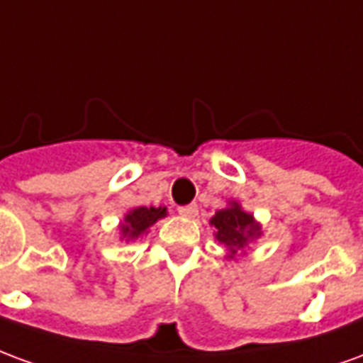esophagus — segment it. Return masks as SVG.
Segmentation results:
<instances>
[{
	"instance_id": "esophagus-1",
	"label": "esophagus",
	"mask_w": 363,
	"mask_h": 363,
	"mask_svg": "<svg viewBox=\"0 0 363 363\" xmlns=\"http://www.w3.org/2000/svg\"><path fill=\"white\" fill-rule=\"evenodd\" d=\"M179 213L182 218H194L198 213V206L196 204H189V206H181L179 208Z\"/></svg>"
}]
</instances>
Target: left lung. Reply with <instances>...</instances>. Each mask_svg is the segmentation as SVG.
Segmentation results:
<instances>
[{"instance_id":"1","label":"left lung","mask_w":363,"mask_h":363,"mask_svg":"<svg viewBox=\"0 0 363 363\" xmlns=\"http://www.w3.org/2000/svg\"><path fill=\"white\" fill-rule=\"evenodd\" d=\"M210 223L213 225V237L225 245L231 255L245 249L249 239L260 235L259 223H255L251 213L243 212L237 202H231L229 208L216 212Z\"/></svg>"}]
</instances>
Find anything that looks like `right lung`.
Here are the masks:
<instances>
[{
    "label": "right lung",
    "mask_w": 363,
    "mask_h": 363,
    "mask_svg": "<svg viewBox=\"0 0 363 363\" xmlns=\"http://www.w3.org/2000/svg\"><path fill=\"white\" fill-rule=\"evenodd\" d=\"M165 208H135L134 212H130L126 216V221L120 225L122 237L124 239H138L143 231H147L153 223L161 218H165Z\"/></svg>",
    "instance_id": "right-lung-1"
}]
</instances>
